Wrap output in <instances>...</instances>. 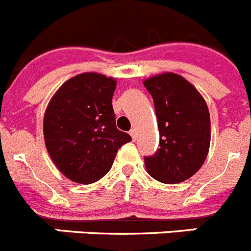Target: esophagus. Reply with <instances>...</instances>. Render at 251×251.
Here are the masks:
<instances>
[{
	"mask_svg": "<svg viewBox=\"0 0 251 251\" xmlns=\"http://www.w3.org/2000/svg\"><path fill=\"white\" fill-rule=\"evenodd\" d=\"M129 134H130V136H132L133 139H136V138H137V130L134 129V128H133V129H130Z\"/></svg>",
	"mask_w": 251,
	"mask_h": 251,
	"instance_id": "1",
	"label": "esophagus"
}]
</instances>
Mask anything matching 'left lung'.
Returning a JSON list of instances; mask_svg holds the SVG:
<instances>
[{"label": "left lung", "instance_id": "left-lung-1", "mask_svg": "<svg viewBox=\"0 0 251 251\" xmlns=\"http://www.w3.org/2000/svg\"><path fill=\"white\" fill-rule=\"evenodd\" d=\"M152 95L158 124V151L146 157L148 175L162 183H179L203 165L211 141L207 104L200 92L176 73H162L143 81Z\"/></svg>", "mask_w": 251, "mask_h": 251}]
</instances>
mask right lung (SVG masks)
I'll return each mask as SVG.
<instances>
[{
    "mask_svg": "<svg viewBox=\"0 0 251 251\" xmlns=\"http://www.w3.org/2000/svg\"><path fill=\"white\" fill-rule=\"evenodd\" d=\"M115 77L81 73L55 92L44 114V139L57 170L89 185L108 174L119 148L132 141L115 127Z\"/></svg>",
    "mask_w": 251,
    "mask_h": 251,
    "instance_id": "obj_1",
    "label": "right lung"
}]
</instances>
